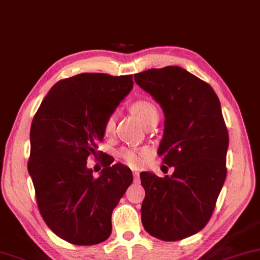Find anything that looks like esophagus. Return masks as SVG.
<instances>
[{"label": "esophagus", "instance_id": "34e87169", "mask_svg": "<svg viewBox=\"0 0 260 260\" xmlns=\"http://www.w3.org/2000/svg\"><path fill=\"white\" fill-rule=\"evenodd\" d=\"M139 175H140V172H139V171H133V176H134V182H136V183H139V182H140Z\"/></svg>", "mask_w": 260, "mask_h": 260}]
</instances>
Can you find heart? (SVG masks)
<instances>
[{"label":"heart","instance_id":"b5f03b06","mask_svg":"<svg viewBox=\"0 0 260 260\" xmlns=\"http://www.w3.org/2000/svg\"><path fill=\"white\" fill-rule=\"evenodd\" d=\"M132 110L136 115L139 117V120L143 122L145 126L150 122L151 120H153L154 117H158V109L153 103L146 100H139L136 101L132 105ZM115 123H116V116L115 114H110L105 121V133L106 134H112L115 129ZM148 151L146 148L143 150H138V148L132 147H124L120 151V157L127 162L128 165L132 166V168H139L145 162V159L147 158Z\"/></svg>","mask_w":260,"mask_h":260}]
</instances>
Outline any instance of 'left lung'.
<instances>
[{"instance_id": "1", "label": "left lung", "mask_w": 260, "mask_h": 260, "mask_svg": "<svg viewBox=\"0 0 260 260\" xmlns=\"http://www.w3.org/2000/svg\"><path fill=\"white\" fill-rule=\"evenodd\" d=\"M134 81L164 112L158 155L171 176L141 172V221L152 237L176 241L208 222L226 179L228 132L212 86L179 67L134 75Z\"/></svg>"}]
</instances>
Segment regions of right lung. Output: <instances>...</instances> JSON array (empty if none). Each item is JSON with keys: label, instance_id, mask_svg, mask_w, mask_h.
I'll return each instance as SVG.
<instances>
[{"label": "right lung", "instance_id": "1", "mask_svg": "<svg viewBox=\"0 0 260 260\" xmlns=\"http://www.w3.org/2000/svg\"><path fill=\"white\" fill-rule=\"evenodd\" d=\"M132 88V75H76L52 86L32 121L28 172L38 207L50 230L68 243L107 240L113 209L132 184L131 169L110 166L108 155L99 177L86 166L90 154H99L106 119Z\"/></svg>", "mask_w": 260, "mask_h": 260}]
</instances>
